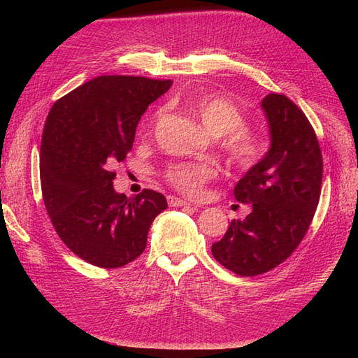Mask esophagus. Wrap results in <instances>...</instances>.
Segmentation results:
<instances>
[{"mask_svg":"<svg viewBox=\"0 0 358 358\" xmlns=\"http://www.w3.org/2000/svg\"><path fill=\"white\" fill-rule=\"evenodd\" d=\"M167 203H169V206H171V208H179V206H191L188 201L182 200V199L176 197V196H169L167 197Z\"/></svg>","mask_w":358,"mask_h":358,"instance_id":"1","label":"esophagus"}]
</instances>
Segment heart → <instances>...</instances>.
<instances>
[{"label":"heart","instance_id":"b5f03b06","mask_svg":"<svg viewBox=\"0 0 358 358\" xmlns=\"http://www.w3.org/2000/svg\"><path fill=\"white\" fill-rule=\"evenodd\" d=\"M191 110L210 134L222 136L221 146L233 167L249 170L262 158L263 138L243 125L245 115L234 101L222 95H201L191 103ZM164 175L178 191L197 197L216 176V169L209 162H176L166 169Z\"/></svg>","mask_w":358,"mask_h":358}]
</instances>
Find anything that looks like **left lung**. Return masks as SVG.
<instances>
[{"instance_id":"1","label":"left lung","mask_w":358,"mask_h":358,"mask_svg":"<svg viewBox=\"0 0 358 358\" xmlns=\"http://www.w3.org/2000/svg\"><path fill=\"white\" fill-rule=\"evenodd\" d=\"M262 107L270 149L234 187L252 210L212 245L216 262L239 276L266 273L296 251L321 194L322 155L306 115L282 94L266 95Z\"/></svg>"}]
</instances>
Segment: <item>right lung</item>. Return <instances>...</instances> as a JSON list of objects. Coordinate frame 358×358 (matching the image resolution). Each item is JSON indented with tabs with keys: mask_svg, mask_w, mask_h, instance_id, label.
<instances>
[{
	"mask_svg": "<svg viewBox=\"0 0 358 358\" xmlns=\"http://www.w3.org/2000/svg\"><path fill=\"white\" fill-rule=\"evenodd\" d=\"M171 80L100 76L52 106L41 136L40 182L52 225L73 254L96 267H122L145 251L162 194L136 197L113 188L148 106Z\"/></svg>",
	"mask_w": 358,
	"mask_h": 358,
	"instance_id": "obj_1",
	"label": "right lung"
}]
</instances>
